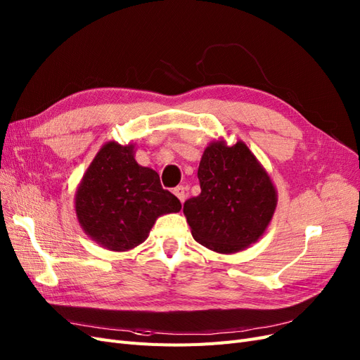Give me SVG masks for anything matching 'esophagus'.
Masks as SVG:
<instances>
[{"label": "esophagus", "instance_id": "34e87169", "mask_svg": "<svg viewBox=\"0 0 360 360\" xmlns=\"http://www.w3.org/2000/svg\"><path fill=\"white\" fill-rule=\"evenodd\" d=\"M172 192H174V195H176V197L180 200V202H184V200H186V188L177 186Z\"/></svg>", "mask_w": 360, "mask_h": 360}]
</instances>
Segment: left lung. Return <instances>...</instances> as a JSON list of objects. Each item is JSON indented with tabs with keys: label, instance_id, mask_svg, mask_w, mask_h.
Masks as SVG:
<instances>
[{
	"label": "left lung",
	"instance_id": "1",
	"mask_svg": "<svg viewBox=\"0 0 360 360\" xmlns=\"http://www.w3.org/2000/svg\"><path fill=\"white\" fill-rule=\"evenodd\" d=\"M198 180L201 193L183 205L195 240L217 254H234L264 234L278 192L243 141L228 146L217 139L207 146Z\"/></svg>",
	"mask_w": 360,
	"mask_h": 360
}]
</instances>
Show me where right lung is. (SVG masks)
<instances>
[{
    "mask_svg": "<svg viewBox=\"0 0 360 360\" xmlns=\"http://www.w3.org/2000/svg\"><path fill=\"white\" fill-rule=\"evenodd\" d=\"M176 195L162 189L159 174L135 160V144L101 147L75 193V212L85 234L114 252L136 248L159 216L177 213Z\"/></svg>",
    "mask_w": 360,
    "mask_h": 360,
    "instance_id": "right-lung-1",
    "label": "right lung"
}]
</instances>
